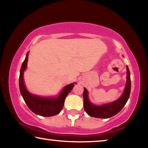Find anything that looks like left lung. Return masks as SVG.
Wrapping results in <instances>:
<instances>
[{
	"mask_svg": "<svg viewBox=\"0 0 148 148\" xmlns=\"http://www.w3.org/2000/svg\"><path fill=\"white\" fill-rule=\"evenodd\" d=\"M127 84L124 92L121 98L113 103L102 106L92 105L88 100V91L85 88H84V92H83L84 109L88 115L96 118H110L116 115L123 108L128 101L131 92L130 72L127 66Z\"/></svg>",
	"mask_w": 148,
	"mask_h": 148,
	"instance_id": "1",
	"label": "left lung"
}]
</instances>
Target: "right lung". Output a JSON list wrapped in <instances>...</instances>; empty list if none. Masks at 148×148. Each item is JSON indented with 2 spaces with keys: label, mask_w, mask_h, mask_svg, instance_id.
Here are the masks:
<instances>
[{
  "label": "right lung",
  "mask_w": 148,
  "mask_h": 148,
  "mask_svg": "<svg viewBox=\"0 0 148 148\" xmlns=\"http://www.w3.org/2000/svg\"><path fill=\"white\" fill-rule=\"evenodd\" d=\"M29 51L23 62L20 70L19 89L21 94L25 102L31 111L37 115L43 116H51L60 113L63 108L66 96L74 87V84H68L65 86L61 94L58 98H41L33 95L27 90L23 80V72L27 68Z\"/></svg>",
  "instance_id": "right-lung-1"
}]
</instances>
